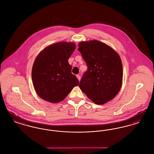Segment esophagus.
Instances as JSON below:
<instances>
[{"instance_id": "obj_1", "label": "esophagus", "mask_w": 154, "mask_h": 154, "mask_svg": "<svg viewBox=\"0 0 154 154\" xmlns=\"http://www.w3.org/2000/svg\"><path fill=\"white\" fill-rule=\"evenodd\" d=\"M77 78L78 79V80L79 81H80L81 79V77L80 75H77Z\"/></svg>"}]
</instances>
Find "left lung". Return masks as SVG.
Instances as JSON below:
<instances>
[{
  "instance_id": "left-lung-1",
  "label": "left lung",
  "mask_w": 154,
  "mask_h": 154,
  "mask_svg": "<svg viewBox=\"0 0 154 154\" xmlns=\"http://www.w3.org/2000/svg\"><path fill=\"white\" fill-rule=\"evenodd\" d=\"M79 51L87 63L88 70L79 87L96 104H104L119 92L123 79V67L117 52L98 40L81 42Z\"/></svg>"
}]
</instances>
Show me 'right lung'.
Segmentation results:
<instances>
[{
	"label": "right lung",
	"mask_w": 154,
	"mask_h": 154,
	"mask_svg": "<svg viewBox=\"0 0 154 154\" xmlns=\"http://www.w3.org/2000/svg\"><path fill=\"white\" fill-rule=\"evenodd\" d=\"M75 48L74 43L59 42L45 47L35 59L32 82L37 94L44 100L60 102L79 84L68 62Z\"/></svg>",
	"instance_id": "right-lung-1"
}]
</instances>
